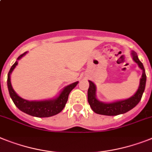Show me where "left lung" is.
<instances>
[{
    "label": "left lung",
    "instance_id": "left-lung-1",
    "mask_svg": "<svg viewBox=\"0 0 152 152\" xmlns=\"http://www.w3.org/2000/svg\"><path fill=\"white\" fill-rule=\"evenodd\" d=\"M132 56L134 61L138 64L140 68L143 71L142 76L140 80V85L136 93L130 99L122 101H118L112 103H104L99 102L96 98V85L92 81H89V88L88 90V102L94 112L101 115L106 116H116L119 114H123L132 110L133 108L138 104L142 97L143 92L145 91L146 84V74L142 63L139 61L137 55L133 51Z\"/></svg>",
    "mask_w": 152,
    "mask_h": 152
}]
</instances>
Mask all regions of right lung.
Wrapping results in <instances>:
<instances>
[{"mask_svg":"<svg viewBox=\"0 0 152 152\" xmlns=\"http://www.w3.org/2000/svg\"><path fill=\"white\" fill-rule=\"evenodd\" d=\"M26 53L27 52H25L22 55H20L17 60L22 58L24 55H26ZM17 64L18 61H16L11 66L7 75V88H8L10 96L15 105L22 112L26 113L30 116H36V117H49V116H54L56 114L61 112L67 103L69 94L71 90L77 85L78 81H76L75 83L67 85V87H65L60 94V96L55 99L45 100V101H28V100L23 99L18 96L11 86L10 75Z\"/></svg>","mask_w":152,"mask_h":152,"instance_id":"right-lung-1","label":"right lung"}]
</instances>
